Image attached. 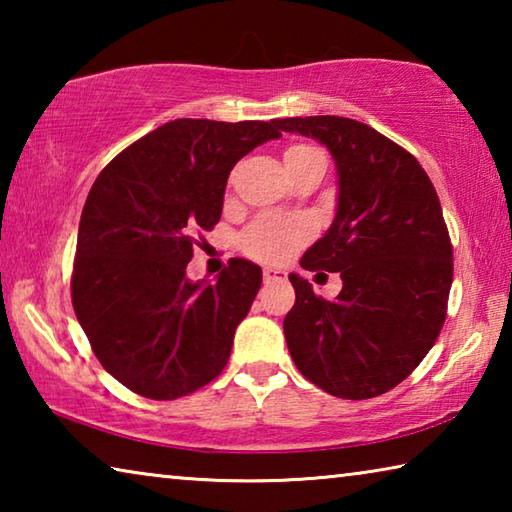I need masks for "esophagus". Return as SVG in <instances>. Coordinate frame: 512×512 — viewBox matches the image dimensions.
I'll use <instances>...</instances> for the list:
<instances>
[{
  "label": "esophagus",
  "instance_id": "esophagus-1",
  "mask_svg": "<svg viewBox=\"0 0 512 512\" xmlns=\"http://www.w3.org/2000/svg\"><path fill=\"white\" fill-rule=\"evenodd\" d=\"M284 273L282 268H275V266H266L264 268V282H273V280H284Z\"/></svg>",
  "mask_w": 512,
  "mask_h": 512
}]
</instances>
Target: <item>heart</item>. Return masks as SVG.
I'll use <instances>...</instances> for the list:
<instances>
[{"instance_id": "b5f03b06", "label": "heart", "mask_w": 512, "mask_h": 512, "mask_svg": "<svg viewBox=\"0 0 512 512\" xmlns=\"http://www.w3.org/2000/svg\"><path fill=\"white\" fill-rule=\"evenodd\" d=\"M311 146L307 144H291L284 151V164H291L298 160L300 155H307ZM309 237V225L300 219H277V216H264L257 219L246 230L244 244L246 253L253 255L255 259H264V262H282V259L291 257L296 250L305 244Z\"/></svg>"}]
</instances>
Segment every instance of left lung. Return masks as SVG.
I'll return each mask as SVG.
<instances>
[{
    "label": "left lung",
    "instance_id": "8db88e82",
    "mask_svg": "<svg viewBox=\"0 0 512 512\" xmlns=\"http://www.w3.org/2000/svg\"><path fill=\"white\" fill-rule=\"evenodd\" d=\"M273 124L323 144L339 176L334 221L300 266L341 273L343 289L325 300L289 275L291 359L329 395L377 397L418 368L445 323L454 262L443 207L420 162L361 121L320 115Z\"/></svg>",
    "mask_w": 512,
    "mask_h": 512
}]
</instances>
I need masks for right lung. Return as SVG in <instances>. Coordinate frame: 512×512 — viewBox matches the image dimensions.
Segmentation results:
<instances>
[{
	"instance_id": "add662e5",
	"label": "right lung",
	"mask_w": 512,
	"mask_h": 512,
	"mask_svg": "<svg viewBox=\"0 0 512 512\" xmlns=\"http://www.w3.org/2000/svg\"><path fill=\"white\" fill-rule=\"evenodd\" d=\"M273 121L173 119L99 173L85 201L72 305L112 377L149 400H176L221 375L262 268L230 259L192 282L194 235L221 219L235 164L277 140Z\"/></svg>"
}]
</instances>
